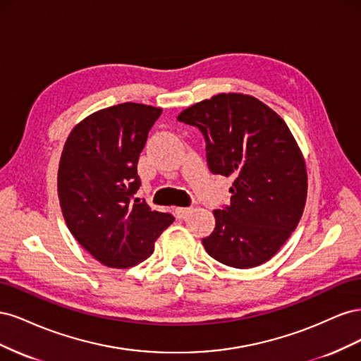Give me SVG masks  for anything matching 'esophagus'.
<instances>
[{
    "mask_svg": "<svg viewBox=\"0 0 361 361\" xmlns=\"http://www.w3.org/2000/svg\"><path fill=\"white\" fill-rule=\"evenodd\" d=\"M191 211H192V207H176V209H174V214H176V218L182 220V218L187 216Z\"/></svg>",
    "mask_w": 361,
    "mask_h": 361,
    "instance_id": "obj_1",
    "label": "esophagus"
}]
</instances>
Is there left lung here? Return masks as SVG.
<instances>
[{"mask_svg":"<svg viewBox=\"0 0 361 361\" xmlns=\"http://www.w3.org/2000/svg\"><path fill=\"white\" fill-rule=\"evenodd\" d=\"M199 128L211 173L233 178L231 204L215 209L207 255L233 268L265 264L297 228L307 197V171L288 125L248 94L221 93L183 110Z\"/></svg>","mask_w":361,"mask_h":361,"instance_id":"1","label":"left lung"}]
</instances>
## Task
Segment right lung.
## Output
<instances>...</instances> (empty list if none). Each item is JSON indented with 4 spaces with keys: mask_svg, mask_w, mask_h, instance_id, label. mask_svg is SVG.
<instances>
[{
    "mask_svg": "<svg viewBox=\"0 0 361 361\" xmlns=\"http://www.w3.org/2000/svg\"><path fill=\"white\" fill-rule=\"evenodd\" d=\"M157 106L125 102L85 117L69 134L60 158L61 212L82 248L110 268H129L154 253L157 238L174 221L134 200L137 164Z\"/></svg>",
    "mask_w": 361,
    "mask_h": 361,
    "instance_id": "add662e5",
    "label": "right lung"
}]
</instances>
